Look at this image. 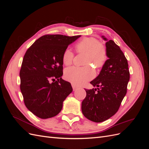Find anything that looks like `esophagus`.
<instances>
[{
    "mask_svg": "<svg viewBox=\"0 0 149 149\" xmlns=\"http://www.w3.org/2000/svg\"><path fill=\"white\" fill-rule=\"evenodd\" d=\"M72 87H73V90L74 91H75V90H76L78 89V87L76 86H75V85H74L73 84H72Z\"/></svg>",
    "mask_w": 149,
    "mask_h": 149,
    "instance_id": "34e87169",
    "label": "esophagus"
}]
</instances>
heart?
<instances>
[{
    "label": "heart",
    "instance_id": "obj_1",
    "mask_svg": "<svg viewBox=\"0 0 149 149\" xmlns=\"http://www.w3.org/2000/svg\"><path fill=\"white\" fill-rule=\"evenodd\" d=\"M77 52L86 53V64L92 63L97 68L102 67L107 60V52L97 40L94 38H84L75 45ZM74 53L70 48L65 49L62 54V61L65 65L71 64ZM65 78L76 86L84 84L94 76V71L90 66L85 67L71 66L64 72Z\"/></svg>",
    "mask_w": 149,
    "mask_h": 149
}]
</instances>
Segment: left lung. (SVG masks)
<instances>
[{
	"label": "left lung",
	"mask_w": 149,
	"mask_h": 149,
	"mask_svg": "<svg viewBox=\"0 0 149 149\" xmlns=\"http://www.w3.org/2000/svg\"><path fill=\"white\" fill-rule=\"evenodd\" d=\"M106 43L108 59L100 73L91 81L96 88L86 89V96L81 104L83 115L95 123L109 119L118 112L127 93L130 79L127 60L123 52L113 40L101 37Z\"/></svg>",
	"instance_id": "8db88e82"
}]
</instances>
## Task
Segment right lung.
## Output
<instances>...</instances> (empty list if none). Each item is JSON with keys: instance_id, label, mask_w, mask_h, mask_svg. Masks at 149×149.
I'll list each match as a JSON object with an SVG mask.
<instances>
[{"instance_id": "right-lung-1", "label": "right lung", "mask_w": 149, "mask_h": 149, "mask_svg": "<svg viewBox=\"0 0 149 149\" xmlns=\"http://www.w3.org/2000/svg\"><path fill=\"white\" fill-rule=\"evenodd\" d=\"M80 37L46 35L26 52L20 71V90L26 108L38 118L48 119L59 114L73 91L70 83L61 78L62 54Z\"/></svg>"}]
</instances>
